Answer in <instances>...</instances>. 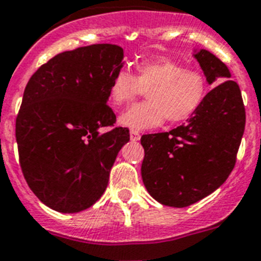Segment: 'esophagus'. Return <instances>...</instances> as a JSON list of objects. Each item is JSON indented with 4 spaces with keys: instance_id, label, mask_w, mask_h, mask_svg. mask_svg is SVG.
<instances>
[{
    "instance_id": "obj_1",
    "label": "esophagus",
    "mask_w": 261,
    "mask_h": 261,
    "mask_svg": "<svg viewBox=\"0 0 261 261\" xmlns=\"http://www.w3.org/2000/svg\"><path fill=\"white\" fill-rule=\"evenodd\" d=\"M130 139L133 140V142H137V140H139V139H140L139 131L131 130V131H130Z\"/></svg>"
}]
</instances>
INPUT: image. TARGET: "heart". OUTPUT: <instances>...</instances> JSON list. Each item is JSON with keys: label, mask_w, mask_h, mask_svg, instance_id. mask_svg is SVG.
I'll list each match as a JSON object with an SVG mask.
<instances>
[{"label": "heart", "mask_w": 261, "mask_h": 261, "mask_svg": "<svg viewBox=\"0 0 261 261\" xmlns=\"http://www.w3.org/2000/svg\"><path fill=\"white\" fill-rule=\"evenodd\" d=\"M147 90V102L137 103L119 115V123L133 130H148L164 123H181L202 105L207 80L202 72L188 69L182 63L158 58L138 63L135 76L119 69L112 77L109 96L114 106L133 101Z\"/></svg>", "instance_id": "heart-1"}]
</instances>
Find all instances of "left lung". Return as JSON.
Segmentation results:
<instances>
[{"label":"left lung","mask_w":261,"mask_h":261,"mask_svg":"<svg viewBox=\"0 0 261 261\" xmlns=\"http://www.w3.org/2000/svg\"><path fill=\"white\" fill-rule=\"evenodd\" d=\"M193 58L214 88L187 124L140 139L144 187L172 207L193 205L227 180L246 124L242 93L227 65L206 49H194Z\"/></svg>","instance_id":"left-lung-1"}]
</instances>
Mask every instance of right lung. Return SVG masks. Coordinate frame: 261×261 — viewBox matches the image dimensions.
Masks as SVG:
<instances>
[{
  "mask_svg": "<svg viewBox=\"0 0 261 261\" xmlns=\"http://www.w3.org/2000/svg\"><path fill=\"white\" fill-rule=\"evenodd\" d=\"M123 49L92 44L52 58L31 76L15 122L23 176L38 198L59 213H79L105 192L118 152L130 140L113 126L106 105Z\"/></svg>",
  "mask_w": 261,
  "mask_h": 261,
  "instance_id": "add662e5",
  "label": "right lung"
}]
</instances>
